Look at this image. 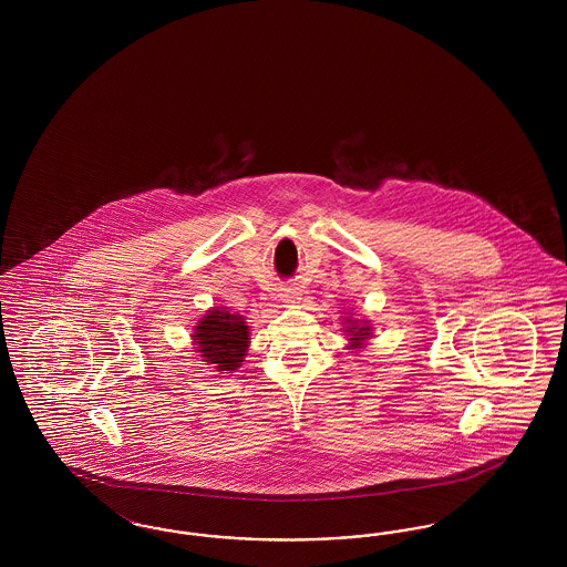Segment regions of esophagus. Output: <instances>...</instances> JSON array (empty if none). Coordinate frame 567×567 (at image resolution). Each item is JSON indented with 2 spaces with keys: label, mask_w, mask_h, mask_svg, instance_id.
Masks as SVG:
<instances>
[{
  "label": "esophagus",
  "mask_w": 567,
  "mask_h": 567,
  "mask_svg": "<svg viewBox=\"0 0 567 567\" xmlns=\"http://www.w3.org/2000/svg\"><path fill=\"white\" fill-rule=\"evenodd\" d=\"M282 297H285V301H287V303H299V299H301V297H299V293H297V291H293V289L285 291V293H282Z\"/></svg>",
  "instance_id": "34e87169"
}]
</instances>
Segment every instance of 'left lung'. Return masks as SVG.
I'll use <instances>...</instances> for the list:
<instances>
[{
    "instance_id": "8db88e82",
    "label": "left lung",
    "mask_w": 567,
    "mask_h": 567,
    "mask_svg": "<svg viewBox=\"0 0 567 567\" xmlns=\"http://www.w3.org/2000/svg\"><path fill=\"white\" fill-rule=\"evenodd\" d=\"M372 333H374V327L368 319L359 321L352 317V312H344V336L349 340L347 344L349 351H361L368 344V340L374 338Z\"/></svg>"
}]
</instances>
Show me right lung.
Wrapping results in <instances>:
<instances>
[{
    "label": "right lung",
    "instance_id": "add662e5",
    "mask_svg": "<svg viewBox=\"0 0 567 567\" xmlns=\"http://www.w3.org/2000/svg\"><path fill=\"white\" fill-rule=\"evenodd\" d=\"M190 340L202 361L215 365L220 374H231L244 363L250 344V329L243 315L229 312L225 306H215L193 327Z\"/></svg>",
    "mask_w": 567,
    "mask_h": 567
}]
</instances>
